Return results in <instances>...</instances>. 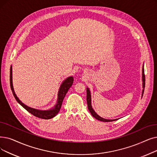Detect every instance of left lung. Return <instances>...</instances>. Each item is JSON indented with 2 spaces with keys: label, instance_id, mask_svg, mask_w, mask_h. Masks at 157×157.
Listing matches in <instances>:
<instances>
[{
  "label": "left lung",
  "instance_id": "1",
  "mask_svg": "<svg viewBox=\"0 0 157 157\" xmlns=\"http://www.w3.org/2000/svg\"><path fill=\"white\" fill-rule=\"evenodd\" d=\"M142 87H143V90H142V95L144 94V87H145V75H144V65L142 67ZM86 102H87V105H88V109L89 110L90 113L92 114V116L99 121H103V122H111L113 121H116L117 119H106L104 118H102L101 117L99 116V115L95 112L94 110V109L92 107L91 105V95H90V92L88 88H86Z\"/></svg>",
  "mask_w": 157,
  "mask_h": 157
}]
</instances>
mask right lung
I'll use <instances>...</instances> for the list:
<instances>
[{
	"mask_svg": "<svg viewBox=\"0 0 157 157\" xmlns=\"http://www.w3.org/2000/svg\"><path fill=\"white\" fill-rule=\"evenodd\" d=\"M74 82V79L72 76L67 78L66 79H65L63 83L61 85L58 91V100H57V103L56 105L54 106L52 108L49 109V110H37V109L33 108L31 107H29L27 105H24L22 102H21L18 97L17 96V95L15 94V92L14 91V88H13V79H12V66H11V69H10V86H11V89L12 90L13 94L14 95V97L15 99L18 103L23 106L25 110L31 113L32 115H33L34 116L37 117L40 119H49L58 114L59 112L61 107H62V102L63 101V99L65 96L66 94L67 93L68 90H69L71 86H72V83Z\"/></svg>",
	"mask_w": 157,
	"mask_h": 157,
	"instance_id": "obj_1",
	"label": "right lung"
}]
</instances>
